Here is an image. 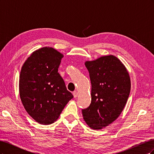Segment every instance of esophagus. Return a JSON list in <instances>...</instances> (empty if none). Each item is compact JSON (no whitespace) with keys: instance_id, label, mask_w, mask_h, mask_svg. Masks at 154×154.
<instances>
[{"instance_id":"34e87169","label":"esophagus","mask_w":154,"mask_h":154,"mask_svg":"<svg viewBox=\"0 0 154 154\" xmlns=\"http://www.w3.org/2000/svg\"><path fill=\"white\" fill-rule=\"evenodd\" d=\"M78 92H77V91H75L73 92V96L74 97H76L78 96Z\"/></svg>"}]
</instances>
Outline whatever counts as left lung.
<instances>
[{
    "label": "left lung",
    "mask_w": 154,
    "mask_h": 154,
    "mask_svg": "<svg viewBox=\"0 0 154 154\" xmlns=\"http://www.w3.org/2000/svg\"><path fill=\"white\" fill-rule=\"evenodd\" d=\"M85 66L91 82V103L82 109L90 128L100 130L117 119L127 103L131 83L122 62L113 55L87 61Z\"/></svg>",
    "instance_id": "obj_1"
}]
</instances>
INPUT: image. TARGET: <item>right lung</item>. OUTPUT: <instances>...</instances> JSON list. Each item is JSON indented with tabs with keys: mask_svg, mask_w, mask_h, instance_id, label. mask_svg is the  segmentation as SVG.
I'll use <instances>...</instances> for the list:
<instances>
[{
	"mask_svg": "<svg viewBox=\"0 0 154 154\" xmlns=\"http://www.w3.org/2000/svg\"><path fill=\"white\" fill-rule=\"evenodd\" d=\"M63 57L56 49L45 47L34 51L22 67L19 78L22 103L27 112L40 124L54 123L73 97L58 72Z\"/></svg>",
	"mask_w": 154,
	"mask_h": 154,
	"instance_id": "right-lung-1",
	"label": "right lung"
}]
</instances>
